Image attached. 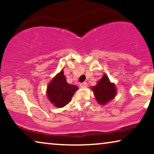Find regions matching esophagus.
Wrapping results in <instances>:
<instances>
[{"instance_id":"34e87169","label":"esophagus","mask_w":154,"mask_h":154,"mask_svg":"<svg viewBox=\"0 0 154 154\" xmlns=\"http://www.w3.org/2000/svg\"><path fill=\"white\" fill-rule=\"evenodd\" d=\"M80 86H81V88H85L88 86V84L86 82H83V83H81V84H80Z\"/></svg>"}]
</instances>
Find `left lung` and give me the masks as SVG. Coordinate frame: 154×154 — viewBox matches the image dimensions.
I'll list each match as a JSON object with an SVG mask.
<instances>
[{
    "label": "left lung",
    "instance_id": "left-lung-1",
    "mask_svg": "<svg viewBox=\"0 0 154 154\" xmlns=\"http://www.w3.org/2000/svg\"><path fill=\"white\" fill-rule=\"evenodd\" d=\"M96 100L100 104L104 105L113 100L116 94V88L114 83H111L106 74L103 75L102 79L97 82L95 86H92Z\"/></svg>",
    "mask_w": 154,
    "mask_h": 154
}]
</instances>
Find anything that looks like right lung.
<instances>
[{
	"mask_svg": "<svg viewBox=\"0 0 154 154\" xmlns=\"http://www.w3.org/2000/svg\"><path fill=\"white\" fill-rule=\"evenodd\" d=\"M78 89L77 86L67 83L64 71L62 70L48 85L47 95L54 106L62 108L70 102L73 94Z\"/></svg>",
	"mask_w": 154,
	"mask_h": 154,
	"instance_id": "right-lung-1",
	"label": "right lung"
}]
</instances>
